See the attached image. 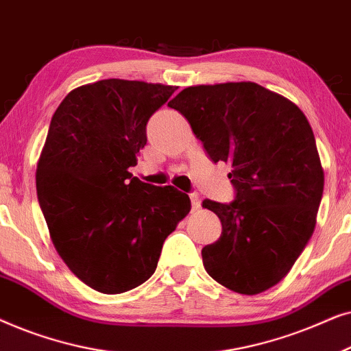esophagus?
Segmentation results:
<instances>
[{
	"instance_id": "esophagus-1",
	"label": "esophagus",
	"mask_w": 351,
	"mask_h": 351,
	"mask_svg": "<svg viewBox=\"0 0 351 351\" xmlns=\"http://www.w3.org/2000/svg\"><path fill=\"white\" fill-rule=\"evenodd\" d=\"M190 201H191V208L193 209H198L199 204H201V199H199V195L198 193H190Z\"/></svg>"
}]
</instances>
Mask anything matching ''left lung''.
<instances>
[{
  "label": "left lung",
  "mask_w": 351,
  "mask_h": 351,
  "mask_svg": "<svg viewBox=\"0 0 351 351\" xmlns=\"http://www.w3.org/2000/svg\"><path fill=\"white\" fill-rule=\"evenodd\" d=\"M189 119L214 162L232 166L230 204L204 199L222 222L201 256L210 278L254 295L285 278L313 234L324 172L308 119L251 81L190 86L169 104Z\"/></svg>",
  "instance_id": "8db88e82"
}]
</instances>
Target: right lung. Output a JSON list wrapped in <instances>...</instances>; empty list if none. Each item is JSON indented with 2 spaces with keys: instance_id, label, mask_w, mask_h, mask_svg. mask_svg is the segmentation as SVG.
<instances>
[{
  "instance_id": "obj_1",
  "label": "right lung",
  "mask_w": 351,
  "mask_h": 351,
  "mask_svg": "<svg viewBox=\"0 0 351 351\" xmlns=\"http://www.w3.org/2000/svg\"><path fill=\"white\" fill-rule=\"evenodd\" d=\"M176 86L102 80L80 86L51 119L36 191L56 251L84 285L121 294L156 270L165 239L190 213L189 195L129 172L147 123Z\"/></svg>"
}]
</instances>
